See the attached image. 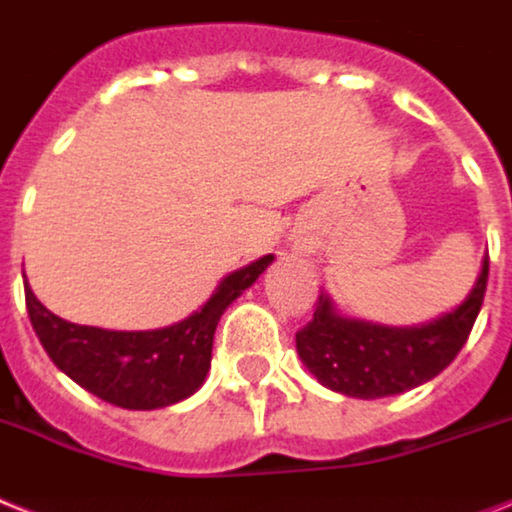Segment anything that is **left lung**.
Instances as JSON below:
<instances>
[{"label":"left lung","instance_id":"obj_1","mask_svg":"<svg viewBox=\"0 0 512 512\" xmlns=\"http://www.w3.org/2000/svg\"><path fill=\"white\" fill-rule=\"evenodd\" d=\"M489 257L468 297L455 310L418 326H381L339 313L321 292L313 321L297 331V352L305 368L326 389L357 400H378L410 392L447 368L463 350L484 302Z\"/></svg>","mask_w":512,"mask_h":512}]
</instances>
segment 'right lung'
I'll return each mask as SVG.
<instances>
[{
    "label": "right lung",
    "mask_w": 512,
    "mask_h": 512,
    "mask_svg": "<svg viewBox=\"0 0 512 512\" xmlns=\"http://www.w3.org/2000/svg\"><path fill=\"white\" fill-rule=\"evenodd\" d=\"M270 263L273 255H263L228 273L189 318L155 331H110L62 321L41 305L23 276L28 318L52 363L86 392L126 410H157L186 400L205 384L220 315Z\"/></svg>",
    "instance_id": "obj_1"
}]
</instances>
